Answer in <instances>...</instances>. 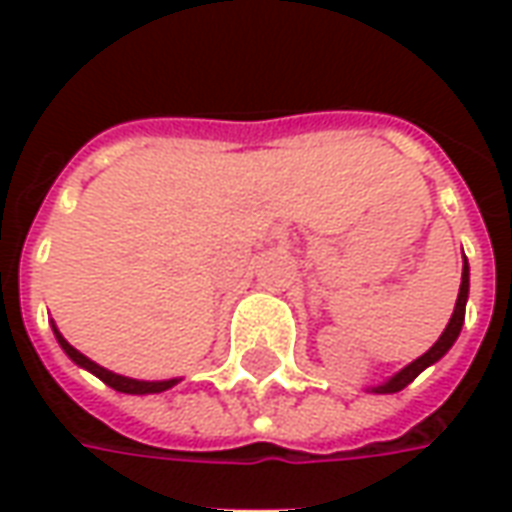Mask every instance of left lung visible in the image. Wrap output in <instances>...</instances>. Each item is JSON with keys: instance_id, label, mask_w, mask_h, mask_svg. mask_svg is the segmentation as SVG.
<instances>
[{"instance_id": "1", "label": "left lung", "mask_w": 512, "mask_h": 512, "mask_svg": "<svg viewBox=\"0 0 512 512\" xmlns=\"http://www.w3.org/2000/svg\"><path fill=\"white\" fill-rule=\"evenodd\" d=\"M466 299H469V263H466V257H463V274H461V290H458V301H455V310H452V318L447 323V329L441 332V337L436 343L430 345V351L414 359L411 365H406L400 373H395L392 378H386L384 384L376 386H367V392H373V395H392V392H400V389H406L414 378L425 370V367L436 365L441 356L450 351L455 340H458V334H461L463 318H466Z\"/></svg>"}]
</instances>
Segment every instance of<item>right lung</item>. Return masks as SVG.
Masks as SVG:
<instances>
[{"mask_svg": "<svg viewBox=\"0 0 512 512\" xmlns=\"http://www.w3.org/2000/svg\"><path fill=\"white\" fill-rule=\"evenodd\" d=\"M51 329H54V337H57V343H60V348L68 354V359L71 362H76L79 367H84V370H90L95 378H101L106 386H112V389H117V392H126V395H158V392H167V389H172V386L178 384L180 378H167V381H139V378H128V376H117V373H112V370H106V367L95 365L93 359H87V356L82 354V351H76L65 337L60 334V329L51 323Z\"/></svg>", "mask_w": 512, "mask_h": 512, "instance_id": "add662e5", "label": "right lung"}]
</instances>
